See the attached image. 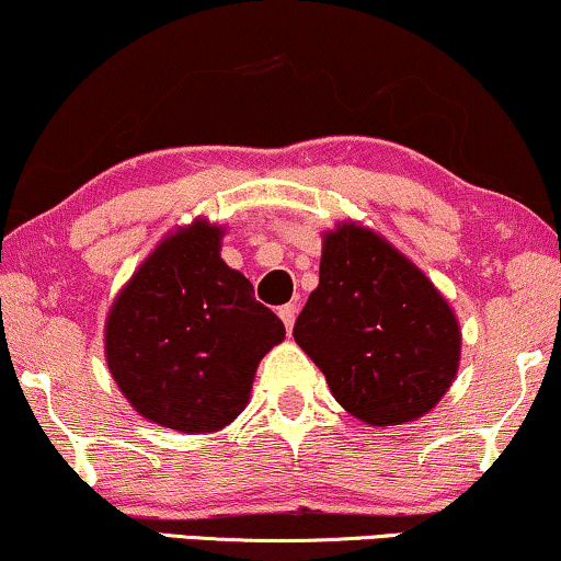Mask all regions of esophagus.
<instances>
[{
  "mask_svg": "<svg viewBox=\"0 0 561 561\" xmlns=\"http://www.w3.org/2000/svg\"><path fill=\"white\" fill-rule=\"evenodd\" d=\"M279 318H282V323H285V329L293 331L295 318H297V308H295V305H282V308H279Z\"/></svg>",
  "mask_w": 561,
  "mask_h": 561,
  "instance_id": "34e87169",
  "label": "esophagus"
}]
</instances>
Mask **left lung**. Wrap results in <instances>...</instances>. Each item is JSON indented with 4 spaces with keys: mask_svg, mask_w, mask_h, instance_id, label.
I'll return each instance as SVG.
<instances>
[{
    "mask_svg": "<svg viewBox=\"0 0 561 561\" xmlns=\"http://www.w3.org/2000/svg\"><path fill=\"white\" fill-rule=\"evenodd\" d=\"M293 336L333 399L373 427L430 414L460 363L450 302L399 248L352 219L323 232L318 287Z\"/></svg>",
    "mask_w": 561,
    "mask_h": 561,
    "instance_id": "left-lung-1",
    "label": "left lung"
}]
</instances>
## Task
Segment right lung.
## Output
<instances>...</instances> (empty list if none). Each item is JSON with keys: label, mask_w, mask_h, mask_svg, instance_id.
Segmentation results:
<instances>
[{"label": "right lung", "mask_w": 561, "mask_h": 561, "mask_svg": "<svg viewBox=\"0 0 561 561\" xmlns=\"http://www.w3.org/2000/svg\"><path fill=\"white\" fill-rule=\"evenodd\" d=\"M225 228L196 217L141 261L105 318V363L145 420L204 435L236 420L285 323L225 264Z\"/></svg>", "instance_id": "right-lung-1"}]
</instances>
